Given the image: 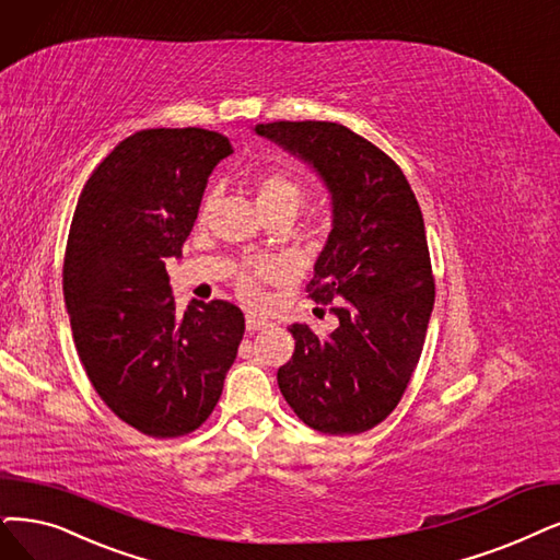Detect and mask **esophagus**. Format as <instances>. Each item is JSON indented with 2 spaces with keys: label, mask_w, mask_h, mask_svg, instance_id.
<instances>
[{
  "label": "esophagus",
  "mask_w": 560,
  "mask_h": 560,
  "mask_svg": "<svg viewBox=\"0 0 560 560\" xmlns=\"http://www.w3.org/2000/svg\"><path fill=\"white\" fill-rule=\"evenodd\" d=\"M264 326H266V322L259 319V317H255V315L245 317V328H248V330H261Z\"/></svg>",
  "instance_id": "1"
}]
</instances>
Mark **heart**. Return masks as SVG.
<instances>
[{"label":"heart","mask_w":560,"mask_h":560,"mask_svg":"<svg viewBox=\"0 0 560 560\" xmlns=\"http://www.w3.org/2000/svg\"><path fill=\"white\" fill-rule=\"evenodd\" d=\"M215 205V192L209 190L202 199V207H199V218H207ZM257 205L264 211V215L271 213H299L305 205V186L299 182L296 176L282 170H266L257 176ZM284 276L278 264H255L238 276L236 287L245 301H257L259 296V284L268 280H280Z\"/></svg>","instance_id":"b5f03b06"}]
</instances>
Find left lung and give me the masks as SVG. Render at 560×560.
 Wrapping results in <instances>:
<instances>
[{
	"instance_id": "obj_1",
	"label": "left lung",
	"mask_w": 560,
	"mask_h": 560,
	"mask_svg": "<svg viewBox=\"0 0 560 560\" xmlns=\"http://www.w3.org/2000/svg\"><path fill=\"white\" fill-rule=\"evenodd\" d=\"M255 132L315 170L332 205L307 294L330 305L338 328H289L296 347L278 370L280 393L312 430L368 432L405 395L434 307L418 199L390 155L342 124L273 121Z\"/></svg>"
}]
</instances>
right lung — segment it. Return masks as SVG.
Masks as SVG:
<instances>
[{
    "label": "right lung",
    "instance_id": "right-lung-1",
    "mask_svg": "<svg viewBox=\"0 0 560 560\" xmlns=\"http://www.w3.org/2000/svg\"><path fill=\"white\" fill-rule=\"evenodd\" d=\"M225 136L149 128L89 176L63 257V301L89 382L130 428L174 439L215 409L243 340V312L192 301L178 312L167 257H182Z\"/></svg>",
    "mask_w": 560,
    "mask_h": 560
}]
</instances>
